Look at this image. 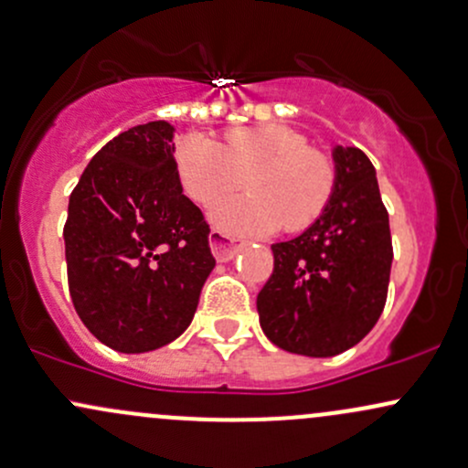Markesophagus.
Masks as SVG:
<instances>
[{
    "mask_svg": "<svg viewBox=\"0 0 468 468\" xmlns=\"http://www.w3.org/2000/svg\"><path fill=\"white\" fill-rule=\"evenodd\" d=\"M209 248H212L216 261H229L236 252H239V243H236L232 236L218 232V229H212V232H209Z\"/></svg>",
    "mask_w": 468,
    "mask_h": 468,
    "instance_id": "esophagus-1",
    "label": "esophagus"
}]
</instances>
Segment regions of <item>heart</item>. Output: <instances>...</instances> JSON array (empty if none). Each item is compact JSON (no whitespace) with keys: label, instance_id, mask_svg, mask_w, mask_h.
<instances>
[{"label":"heart","instance_id":"b5f03b06","mask_svg":"<svg viewBox=\"0 0 468 468\" xmlns=\"http://www.w3.org/2000/svg\"><path fill=\"white\" fill-rule=\"evenodd\" d=\"M176 172L200 207L248 187L245 198L220 203L214 223L229 234H296L314 225L336 189V163L285 124L239 127L218 143L187 135L176 147Z\"/></svg>","mask_w":468,"mask_h":468}]
</instances>
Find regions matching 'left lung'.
Instances as JSON below:
<instances>
[{
	"label": "left lung",
	"instance_id": "1",
	"mask_svg": "<svg viewBox=\"0 0 468 468\" xmlns=\"http://www.w3.org/2000/svg\"><path fill=\"white\" fill-rule=\"evenodd\" d=\"M335 163L328 209L301 236L272 245L274 270L256 296L263 333L294 355L353 348L388 294L393 240L373 163L356 147H336Z\"/></svg>",
	"mask_w": 468,
	"mask_h": 468
}]
</instances>
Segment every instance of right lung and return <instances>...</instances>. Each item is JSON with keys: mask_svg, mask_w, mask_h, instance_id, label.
Listing matches in <instances>:
<instances>
[{"mask_svg": "<svg viewBox=\"0 0 468 468\" xmlns=\"http://www.w3.org/2000/svg\"><path fill=\"white\" fill-rule=\"evenodd\" d=\"M172 135L165 120L115 135L69 198L75 313L118 353H149L183 335L216 265L207 220L180 187Z\"/></svg>", "mask_w": 468, "mask_h": 468, "instance_id": "obj_1", "label": "right lung"}]
</instances>
